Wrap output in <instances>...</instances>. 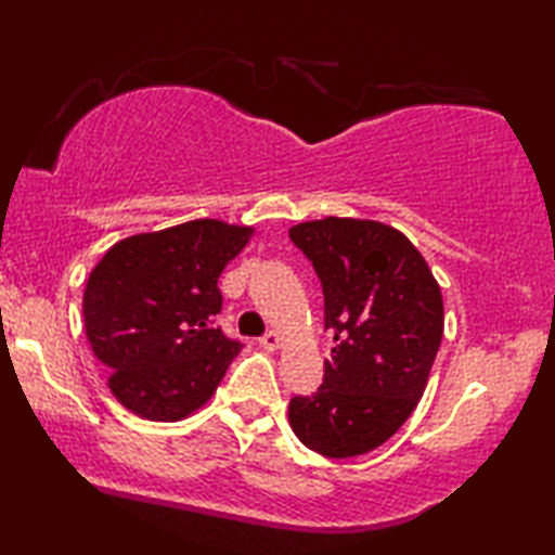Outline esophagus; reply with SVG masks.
Instances as JSON below:
<instances>
[{"mask_svg": "<svg viewBox=\"0 0 555 555\" xmlns=\"http://www.w3.org/2000/svg\"><path fill=\"white\" fill-rule=\"evenodd\" d=\"M281 343H284V340H281L279 333L271 331V333H267V336H263V338L259 340V346H261V348H267V350H279V348H281Z\"/></svg>", "mask_w": 555, "mask_h": 555, "instance_id": "1", "label": "esophagus"}]
</instances>
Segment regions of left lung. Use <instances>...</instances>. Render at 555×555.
Returning <instances> with one entry per match:
<instances>
[{
  "label": "left lung",
  "instance_id": "obj_1",
  "mask_svg": "<svg viewBox=\"0 0 555 555\" xmlns=\"http://www.w3.org/2000/svg\"><path fill=\"white\" fill-rule=\"evenodd\" d=\"M288 236L321 279L333 333L323 385L288 402V425L331 460L373 452L427 388L444 333L442 288L417 246L375 219H313Z\"/></svg>",
  "mask_w": 555,
  "mask_h": 555
}]
</instances>
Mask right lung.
I'll return each mask as SVG.
<instances>
[{
    "mask_svg": "<svg viewBox=\"0 0 555 555\" xmlns=\"http://www.w3.org/2000/svg\"><path fill=\"white\" fill-rule=\"evenodd\" d=\"M251 234L254 227L192 219L120 240L95 263L83 292L86 338L133 415L178 422L215 395L242 350L212 328L222 309L217 281Z\"/></svg>",
    "mask_w": 555,
    "mask_h": 555,
    "instance_id": "obj_1",
    "label": "right lung"
}]
</instances>
